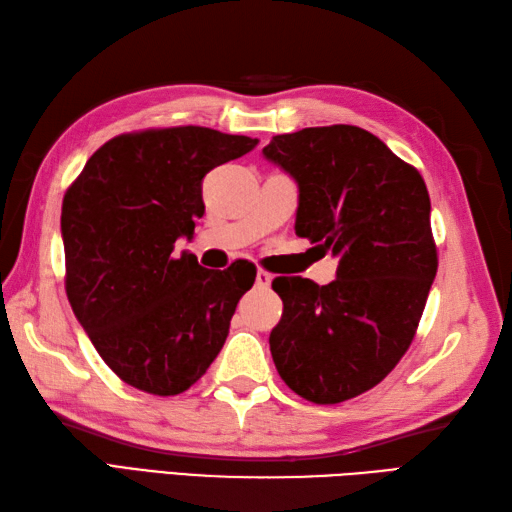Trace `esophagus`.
Listing matches in <instances>:
<instances>
[{
	"instance_id": "esophagus-1",
	"label": "esophagus",
	"mask_w": 512,
	"mask_h": 512,
	"mask_svg": "<svg viewBox=\"0 0 512 512\" xmlns=\"http://www.w3.org/2000/svg\"><path fill=\"white\" fill-rule=\"evenodd\" d=\"M270 284H273V275L266 273V270H257L255 286H257V288H268Z\"/></svg>"
}]
</instances>
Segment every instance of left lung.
Returning a JSON list of instances; mask_svg holds the SVG:
<instances>
[{
    "instance_id": "1",
    "label": "left lung",
    "mask_w": 512,
    "mask_h": 512,
    "mask_svg": "<svg viewBox=\"0 0 512 512\" xmlns=\"http://www.w3.org/2000/svg\"><path fill=\"white\" fill-rule=\"evenodd\" d=\"M264 156L299 184L297 235L339 257L328 286L273 281L284 312L270 354L295 394L336 405L376 387L416 336L438 273L427 184L354 125L273 136Z\"/></svg>"
}]
</instances>
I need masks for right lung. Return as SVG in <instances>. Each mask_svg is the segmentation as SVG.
Listing matches in <instances>:
<instances>
[{"instance_id":"obj_1","label":"right lung","mask_w":512,"mask_h":512,"mask_svg":"<svg viewBox=\"0 0 512 512\" xmlns=\"http://www.w3.org/2000/svg\"><path fill=\"white\" fill-rule=\"evenodd\" d=\"M257 138L209 127L121 134L85 162L61 206L65 292L107 367L140 391H187L220 354L257 268L173 257L204 215L202 178Z\"/></svg>"}]
</instances>
